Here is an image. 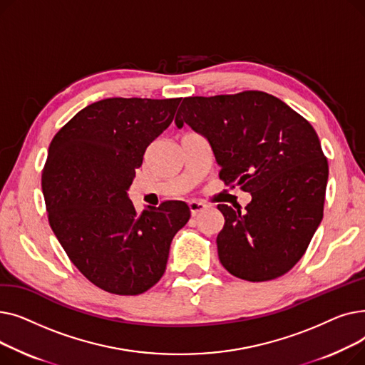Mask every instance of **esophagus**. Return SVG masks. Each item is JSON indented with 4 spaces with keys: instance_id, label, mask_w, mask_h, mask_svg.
I'll use <instances>...</instances> for the list:
<instances>
[{
    "instance_id": "34e87169",
    "label": "esophagus",
    "mask_w": 365,
    "mask_h": 365,
    "mask_svg": "<svg viewBox=\"0 0 365 365\" xmlns=\"http://www.w3.org/2000/svg\"><path fill=\"white\" fill-rule=\"evenodd\" d=\"M189 208H190V213H192V216H197L198 213L204 212V210L207 208V204L201 202V201H190L189 202Z\"/></svg>"
}]
</instances>
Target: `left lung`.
<instances>
[{"instance_id":"1","label":"left lung","mask_w":365,"mask_h":365,"mask_svg":"<svg viewBox=\"0 0 365 365\" xmlns=\"http://www.w3.org/2000/svg\"><path fill=\"white\" fill-rule=\"evenodd\" d=\"M183 124L208 140L219 178L252 195L244 212L217 205L225 269L253 282L289 272L322 220L329 164L314 127L263 91L185 98L176 115Z\"/></svg>"}]
</instances>
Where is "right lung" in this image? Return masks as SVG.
I'll list each match as a JSON object with an SVG mask.
<instances>
[{"mask_svg": "<svg viewBox=\"0 0 365 365\" xmlns=\"http://www.w3.org/2000/svg\"><path fill=\"white\" fill-rule=\"evenodd\" d=\"M182 99L110 98L81 109L48 148L41 178L50 226L80 272L99 289L136 296L165 272L173 237L187 223L183 201L128 198L146 148Z\"/></svg>", "mask_w": 365, "mask_h": 365, "instance_id": "add662e5", "label": "right lung"}]
</instances>
